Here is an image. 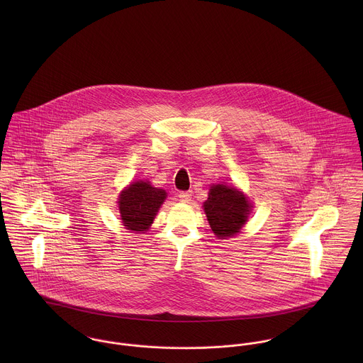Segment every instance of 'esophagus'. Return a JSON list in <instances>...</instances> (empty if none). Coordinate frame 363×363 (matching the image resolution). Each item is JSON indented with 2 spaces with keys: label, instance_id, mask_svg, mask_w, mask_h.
<instances>
[{
  "label": "esophagus",
  "instance_id": "obj_1",
  "mask_svg": "<svg viewBox=\"0 0 363 363\" xmlns=\"http://www.w3.org/2000/svg\"><path fill=\"white\" fill-rule=\"evenodd\" d=\"M179 199L183 203H190L191 201V191H180Z\"/></svg>",
  "mask_w": 363,
  "mask_h": 363
}]
</instances>
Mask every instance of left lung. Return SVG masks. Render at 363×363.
Listing matches in <instances>:
<instances>
[{
	"mask_svg": "<svg viewBox=\"0 0 363 363\" xmlns=\"http://www.w3.org/2000/svg\"><path fill=\"white\" fill-rule=\"evenodd\" d=\"M249 208V201L242 193L223 184L212 186L204 203L211 229L219 239L233 236L242 229L247 220Z\"/></svg>",
	"mask_w": 363,
	"mask_h": 363,
	"instance_id": "8db88e82",
	"label": "left lung"
}]
</instances>
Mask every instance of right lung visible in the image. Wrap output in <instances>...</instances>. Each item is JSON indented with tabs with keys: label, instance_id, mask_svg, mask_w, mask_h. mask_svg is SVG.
Returning a JSON list of instances; mask_svg holds the SVG:
<instances>
[{
	"label": "right lung",
	"instance_id": "add662e5",
	"mask_svg": "<svg viewBox=\"0 0 363 363\" xmlns=\"http://www.w3.org/2000/svg\"><path fill=\"white\" fill-rule=\"evenodd\" d=\"M166 199V191L152 187L148 182L130 184L118 199L124 226L128 230L144 232L155 219L156 212Z\"/></svg>",
	"mask_w": 363,
	"mask_h": 363
}]
</instances>
